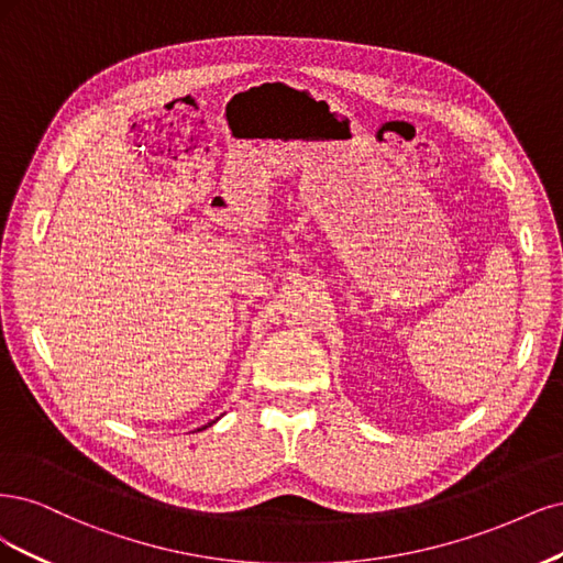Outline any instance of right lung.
<instances>
[{
    "label": "right lung",
    "mask_w": 563,
    "mask_h": 563,
    "mask_svg": "<svg viewBox=\"0 0 563 563\" xmlns=\"http://www.w3.org/2000/svg\"><path fill=\"white\" fill-rule=\"evenodd\" d=\"M214 421H217V419H214ZM214 421H210V423H208V426H212V423H214ZM208 426H203V428H208ZM203 428H198V430H203Z\"/></svg>",
    "instance_id": "1"
}]
</instances>
